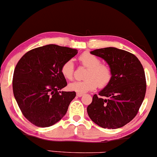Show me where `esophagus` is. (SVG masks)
Returning <instances> with one entry per match:
<instances>
[{"label":"esophagus","instance_id":"1","mask_svg":"<svg viewBox=\"0 0 157 157\" xmlns=\"http://www.w3.org/2000/svg\"><path fill=\"white\" fill-rule=\"evenodd\" d=\"M83 94H82V93H77V97H82V96H83Z\"/></svg>","mask_w":157,"mask_h":157}]
</instances>
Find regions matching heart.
<instances>
[{
	"instance_id": "b5f03b06",
	"label": "heart",
	"mask_w": 157,
	"mask_h": 157,
	"mask_svg": "<svg viewBox=\"0 0 157 157\" xmlns=\"http://www.w3.org/2000/svg\"><path fill=\"white\" fill-rule=\"evenodd\" d=\"M79 62L81 65L87 67L85 74L84 80L75 81L68 84V89L70 91L78 93H85L93 91L97 86L104 88L109 84L112 79V71L111 68L105 64L100 63L101 61L97 56L84 52L79 56ZM61 74L64 78L72 80L75 72L74 64L71 60L65 62L61 66Z\"/></svg>"
}]
</instances>
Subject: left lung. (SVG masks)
<instances>
[{
    "instance_id": "8db88e82",
    "label": "left lung",
    "mask_w": 157,
    "mask_h": 157,
    "mask_svg": "<svg viewBox=\"0 0 157 157\" xmlns=\"http://www.w3.org/2000/svg\"><path fill=\"white\" fill-rule=\"evenodd\" d=\"M91 54L104 59L112 79L87 108L91 120L103 128L125 125L137 114L145 92L146 80L142 65L130 52L114 47L94 50Z\"/></svg>"
}]
</instances>
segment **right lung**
Masks as SVG:
<instances>
[{
    "label": "right lung",
    "mask_w": 157,
    "mask_h": 157,
    "mask_svg": "<svg viewBox=\"0 0 157 157\" xmlns=\"http://www.w3.org/2000/svg\"><path fill=\"white\" fill-rule=\"evenodd\" d=\"M77 54V49L49 44L26 52L16 65L14 96L23 116L33 125L49 127L67 112L76 93L60 91L67 86L60 69Z\"/></svg>",
    "instance_id": "right-lung-1"
}]
</instances>
